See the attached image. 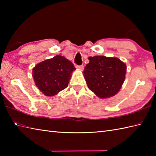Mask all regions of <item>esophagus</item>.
<instances>
[{
  "instance_id": "obj_1",
  "label": "esophagus",
  "mask_w": 156,
  "mask_h": 156,
  "mask_svg": "<svg viewBox=\"0 0 156 156\" xmlns=\"http://www.w3.org/2000/svg\"><path fill=\"white\" fill-rule=\"evenodd\" d=\"M76 68L78 69H80V70H83L84 69V66L80 65V66H76Z\"/></svg>"
}]
</instances>
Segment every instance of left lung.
Masks as SVG:
<instances>
[{
    "label": "left lung",
    "mask_w": 156,
    "mask_h": 156,
    "mask_svg": "<svg viewBox=\"0 0 156 156\" xmlns=\"http://www.w3.org/2000/svg\"><path fill=\"white\" fill-rule=\"evenodd\" d=\"M83 71L88 88L100 98L117 94L125 79L127 66L120 59L105 55L89 57Z\"/></svg>",
    "instance_id": "obj_1"
}]
</instances>
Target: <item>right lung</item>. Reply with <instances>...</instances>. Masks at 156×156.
Instances as JSON below:
<instances>
[{
  "label": "right lung",
  "mask_w": 156,
  "mask_h": 156,
  "mask_svg": "<svg viewBox=\"0 0 156 156\" xmlns=\"http://www.w3.org/2000/svg\"><path fill=\"white\" fill-rule=\"evenodd\" d=\"M75 69L64 56L55 55L35 65L32 76L39 90L46 97H52L68 87Z\"/></svg>",
  "instance_id": "add662e5"
}]
</instances>
